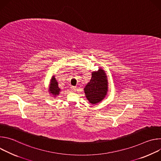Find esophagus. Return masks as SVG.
<instances>
[{
	"instance_id": "34e87169",
	"label": "esophagus",
	"mask_w": 161,
	"mask_h": 161,
	"mask_svg": "<svg viewBox=\"0 0 161 161\" xmlns=\"http://www.w3.org/2000/svg\"><path fill=\"white\" fill-rule=\"evenodd\" d=\"M76 90V86H71V92H75Z\"/></svg>"
}]
</instances>
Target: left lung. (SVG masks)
Returning a JSON list of instances; mask_svg holds the SVG:
<instances>
[{
    "label": "left lung",
    "instance_id": "left-lung-1",
    "mask_svg": "<svg viewBox=\"0 0 161 161\" xmlns=\"http://www.w3.org/2000/svg\"><path fill=\"white\" fill-rule=\"evenodd\" d=\"M108 84L106 74L102 68L92 72V78L84 88L85 96L90 103L96 104L105 98L108 91Z\"/></svg>",
    "mask_w": 161,
    "mask_h": 161
}]
</instances>
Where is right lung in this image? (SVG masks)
I'll return each mask as SVG.
<instances>
[{
	"label": "right lung",
	"mask_w": 161,
	"mask_h": 161,
	"mask_svg": "<svg viewBox=\"0 0 161 161\" xmlns=\"http://www.w3.org/2000/svg\"><path fill=\"white\" fill-rule=\"evenodd\" d=\"M60 88L58 87V84L57 80L55 78V76H53L52 79L50 80V83L49 85V93L52 96V97H56L59 95L60 92Z\"/></svg>",
	"instance_id": "1"
}]
</instances>
